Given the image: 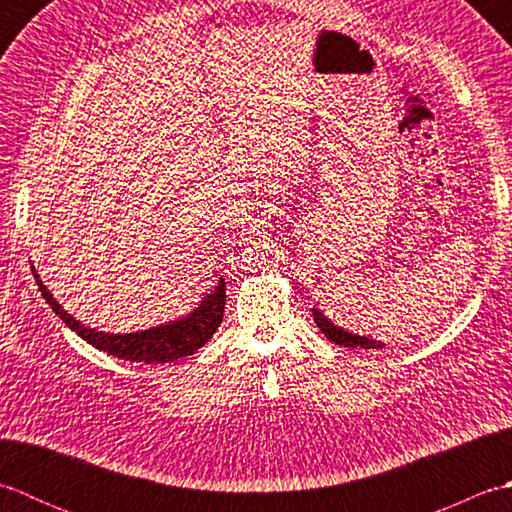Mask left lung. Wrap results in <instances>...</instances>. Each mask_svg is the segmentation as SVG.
Returning <instances> with one entry per match:
<instances>
[{
	"label": "left lung",
	"instance_id": "left-lung-1",
	"mask_svg": "<svg viewBox=\"0 0 512 512\" xmlns=\"http://www.w3.org/2000/svg\"><path fill=\"white\" fill-rule=\"evenodd\" d=\"M312 317L314 323H317V328L328 336L330 341H334L336 345H343V347H365V350H380V347H385V343H376L372 339H367V336H358L352 332H345L339 325H334L332 321H328L323 317L319 310H312Z\"/></svg>",
	"mask_w": 512,
	"mask_h": 512
}]
</instances>
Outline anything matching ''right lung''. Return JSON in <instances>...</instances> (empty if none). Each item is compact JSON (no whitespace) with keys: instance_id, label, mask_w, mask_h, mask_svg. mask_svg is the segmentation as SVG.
I'll return each instance as SVG.
<instances>
[{"instance_id":"right-lung-1","label":"right lung","mask_w":512,"mask_h":512,"mask_svg":"<svg viewBox=\"0 0 512 512\" xmlns=\"http://www.w3.org/2000/svg\"><path fill=\"white\" fill-rule=\"evenodd\" d=\"M32 275L37 279V286L43 299L50 303V308L59 314V319L68 325L70 330H74L83 341H88L92 347H96V350L132 363H171L178 361L182 356H191L211 339L215 330L220 328L224 317L226 284L224 279H220L211 295H206L189 317L136 334H105L85 328V325L70 317V314L59 306L57 299L50 295L48 288L43 286L35 266H32Z\"/></svg>"}]
</instances>
